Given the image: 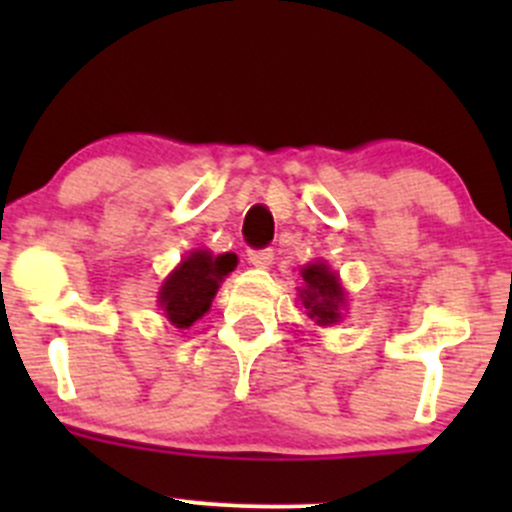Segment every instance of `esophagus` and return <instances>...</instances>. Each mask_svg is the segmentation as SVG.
Masks as SVG:
<instances>
[{
	"instance_id": "34e87169",
	"label": "esophagus",
	"mask_w": 512,
	"mask_h": 512,
	"mask_svg": "<svg viewBox=\"0 0 512 512\" xmlns=\"http://www.w3.org/2000/svg\"><path fill=\"white\" fill-rule=\"evenodd\" d=\"M247 260L255 267H270L272 260H275V252H272V247H260V250L247 252Z\"/></svg>"
}]
</instances>
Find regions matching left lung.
<instances>
[{
	"instance_id": "left-lung-1",
	"label": "left lung",
	"mask_w": 512,
	"mask_h": 512,
	"mask_svg": "<svg viewBox=\"0 0 512 512\" xmlns=\"http://www.w3.org/2000/svg\"><path fill=\"white\" fill-rule=\"evenodd\" d=\"M302 277L304 289H299V297H302L304 307L309 309V317L317 319V324L339 322V307L344 302L339 277L324 262L304 267Z\"/></svg>"
}]
</instances>
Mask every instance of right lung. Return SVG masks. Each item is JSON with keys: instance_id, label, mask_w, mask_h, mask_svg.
I'll return each mask as SVG.
<instances>
[{"instance_id": "right-lung-1", "label": "right lung", "mask_w": 512, "mask_h": 512, "mask_svg": "<svg viewBox=\"0 0 512 512\" xmlns=\"http://www.w3.org/2000/svg\"><path fill=\"white\" fill-rule=\"evenodd\" d=\"M235 265L237 257L232 252L213 257L205 250H195L193 255L185 257L160 289V307L165 317L180 329L190 327L195 319L208 312L220 282L225 280L227 272L235 270Z\"/></svg>"}]
</instances>
